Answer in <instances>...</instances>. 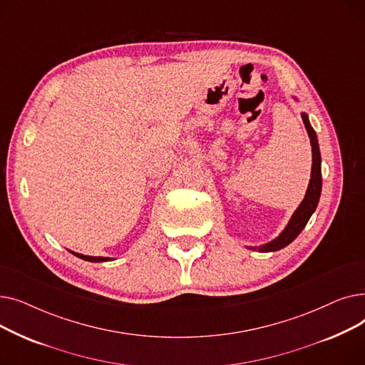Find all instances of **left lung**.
<instances>
[{
  "label": "left lung",
  "instance_id": "left-lung-1",
  "mask_svg": "<svg viewBox=\"0 0 365 365\" xmlns=\"http://www.w3.org/2000/svg\"><path fill=\"white\" fill-rule=\"evenodd\" d=\"M302 120L304 123L306 131L309 134L311 139V146H312V171H311V180L308 190H306V195L300 205L296 208V212L293 213L290 222L287 223L284 227V231L271 242H266L263 245L257 247H248L250 250H259L262 253L267 252H277L281 250V248L287 247L290 242H293L297 235L303 231V227L308 223L311 216L314 215L315 208L318 205L319 197H321V187H322V179H321V153H319V146H318V139H317V133L312 128L308 115L304 112L302 113Z\"/></svg>",
  "mask_w": 365,
  "mask_h": 365
}]
</instances>
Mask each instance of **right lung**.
Instances as JSON below:
<instances>
[{
  "instance_id": "obj_1",
  "label": "right lung",
  "mask_w": 365,
  "mask_h": 365,
  "mask_svg": "<svg viewBox=\"0 0 365 365\" xmlns=\"http://www.w3.org/2000/svg\"><path fill=\"white\" fill-rule=\"evenodd\" d=\"M73 256H76V257H80V259H83V260H87V262H109V260H112L110 257H94V256H84V255H80V253H73V252H71Z\"/></svg>"
}]
</instances>
